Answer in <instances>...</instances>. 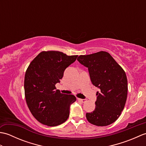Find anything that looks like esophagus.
Segmentation results:
<instances>
[{"mask_svg":"<svg viewBox=\"0 0 146 146\" xmlns=\"http://www.w3.org/2000/svg\"><path fill=\"white\" fill-rule=\"evenodd\" d=\"M77 100H79V101H80V102H83V103H84V102H86V99H81V98H77Z\"/></svg>","mask_w":146,"mask_h":146,"instance_id":"1","label":"esophagus"}]
</instances>
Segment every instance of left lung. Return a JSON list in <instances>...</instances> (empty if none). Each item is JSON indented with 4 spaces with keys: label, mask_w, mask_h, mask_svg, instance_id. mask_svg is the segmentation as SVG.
Instances as JSON below:
<instances>
[{
    "label": "left lung",
    "mask_w": 146,
    "mask_h": 146,
    "mask_svg": "<svg viewBox=\"0 0 146 146\" xmlns=\"http://www.w3.org/2000/svg\"><path fill=\"white\" fill-rule=\"evenodd\" d=\"M87 67L92 84L97 92L95 110L86 113L88 122L97 126L113 123L124 108L127 97V79L124 70L106 51H99L77 58Z\"/></svg>",
    "instance_id": "8db88e82"
}]
</instances>
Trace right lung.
Here are the masks:
<instances>
[{
  "label": "right lung",
  "mask_w": 146,
  "mask_h": 146,
  "mask_svg": "<svg viewBox=\"0 0 146 146\" xmlns=\"http://www.w3.org/2000/svg\"><path fill=\"white\" fill-rule=\"evenodd\" d=\"M77 57L60 51H42L27 68L24 78L26 101L34 117L42 124L57 126L69 117L70 105L76 98L73 95L61 94L55 85Z\"/></svg>",
  "instance_id": "1"
}]
</instances>
